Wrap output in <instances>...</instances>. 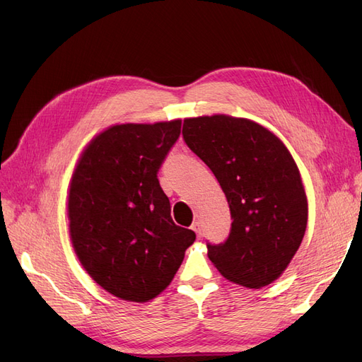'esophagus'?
I'll list each match as a JSON object with an SVG mask.
<instances>
[{"label": "esophagus", "mask_w": 362, "mask_h": 362, "mask_svg": "<svg viewBox=\"0 0 362 362\" xmlns=\"http://www.w3.org/2000/svg\"><path fill=\"white\" fill-rule=\"evenodd\" d=\"M192 229H193V231L196 233V235L201 237V223H199V222H193Z\"/></svg>", "instance_id": "34e87169"}]
</instances>
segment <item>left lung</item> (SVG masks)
Segmentation results:
<instances>
[{"mask_svg": "<svg viewBox=\"0 0 362 362\" xmlns=\"http://www.w3.org/2000/svg\"><path fill=\"white\" fill-rule=\"evenodd\" d=\"M182 137L214 173L231 211V231L223 243H206L208 258L240 286H269L298 252L308 221L288 149L254 120L226 115L184 119Z\"/></svg>", "mask_w": 362, "mask_h": 362, "instance_id": "1", "label": "left lung"}]
</instances>
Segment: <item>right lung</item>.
Here are the masks:
<instances>
[{"instance_id": "right-lung-1", "label": "right lung", "mask_w": 362, "mask_h": 362, "mask_svg": "<svg viewBox=\"0 0 362 362\" xmlns=\"http://www.w3.org/2000/svg\"><path fill=\"white\" fill-rule=\"evenodd\" d=\"M180 133V119L110 127L87 145L74 170L68 198L74 250L92 279L119 299H154L196 238L173 223L157 178Z\"/></svg>"}]
</instances>
